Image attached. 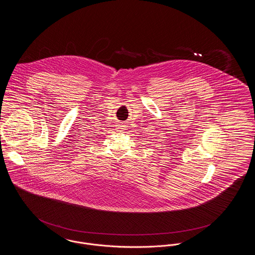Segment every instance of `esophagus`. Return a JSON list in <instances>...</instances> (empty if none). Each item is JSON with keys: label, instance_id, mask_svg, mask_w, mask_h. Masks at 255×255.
<instances>
[{"label": "esophagus", "instance_id": "esophagus-1", "mask_svg": "<svg viewBox=\"0 0 255 255\" xmlns=\"http://www.w3.org/2000/svg\"><path fill=\"white\" fill-rule=\"evenodd\" d=\"M118 130L119 132H123L124 130H126V126L123 124H119L118 125Z\"/></svg>", "mask_w": 255, "mask_h": 255}]
</instances>
